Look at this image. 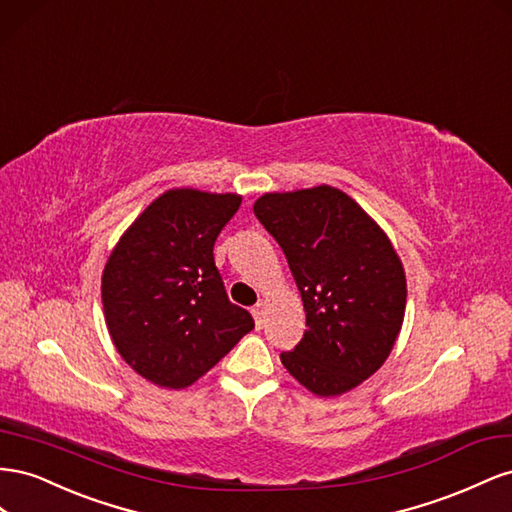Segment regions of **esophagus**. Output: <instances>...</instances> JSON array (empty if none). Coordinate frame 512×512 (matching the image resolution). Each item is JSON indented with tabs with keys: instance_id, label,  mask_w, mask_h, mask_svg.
<instances>
[{
	"instance_id": "esophagus-1",
	"label": "esophagus",
	"mask_w": 512,
	"mask_h": 512,
	"mask_svg": "<svg viewBox=\"0 0 512 512\" xmlns=\"http://www.w3.org/2000/svg\"><path fill=\"white\" fill-rule=\"evenodd\" d=\"M253 317H255V326L264 328V324H266V304L264 302L253 306Z\"/></svg>"
}]
</instances>
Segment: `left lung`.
Here are the masks:
<instances>
[{
    "mask_svg": "<svg viewBox=\"0 0 512 512\" xmlns=\"http://www.w3.org/2000/svg\"><path fill=\"white\" fill-rule=\"evenodd\" d=\"M253 212L283 248L309 326L283 367L315 397L358 388L390 356L405 317V270L388 233L328 184L266 193Z\"/></svg>",
    "mask_w": 512,
    "mask_h": 512,
    "instance_id": "1",
    "label": "left lung"
}]
</instances>
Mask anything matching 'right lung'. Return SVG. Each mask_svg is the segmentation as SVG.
<instances>
[{
  "mask_svg": "<svg viewBox=\"0 0 512 512\" xmlns=\"http://www.w3.org/2000/svg\"><path fill=\"white\" fill-rule=\"evenodd\" d=\"M240 203L238 193L169 188L128 225L102 270L109 337L158 388L193 386L255 328L229 302L212 253Z\"/></svg>",
  "mask_w": 512,
  "mask_h": 512,
  "instance_id": "obj_1",
  "label": "right lung"
}]
</instances>
